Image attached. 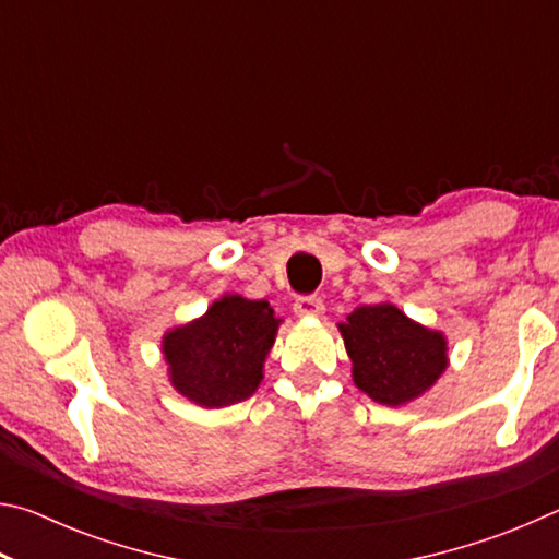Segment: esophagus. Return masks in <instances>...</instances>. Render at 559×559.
I'll list each match as a JSON object with an SVG mask.
<instances>
[{"instance_id": "obj_1", "label": "esophagus", "mask_w": 559, "mask_h": 559, "mask_svg": "<svg viewBox=\"0 0 559 559\" xmlns=\"http://www.w3.org/2000/svg\"><path fill=\"white\" fill-rule=\"evenodd\" d=\"M323 300L316 298V296H306V298H298L296 302H293V313H296L298 318H320L323 316Z\"/></svg>"}]
</instances>
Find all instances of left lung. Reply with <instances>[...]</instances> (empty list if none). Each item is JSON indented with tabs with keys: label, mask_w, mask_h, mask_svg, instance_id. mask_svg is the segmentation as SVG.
I'll return each mask as SVG.
<instances>
[{
	"label": "left lung",
	"mask_w": 559,
	"mask_h": 559,
	"mask_svg": "<svg viewBox=\"0 0 559 559\" xmlns=\"http://www.w3.org/2000/svg\"><path fill=\"white\" fill-rule=\"evenodd\" d=\"M353 382L377 404L402 406L427 394L449 367V340L390 300L359 306L337 323Z\"/></svg>",
	"instance_id": "obj_1"
}]
</instances>
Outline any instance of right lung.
I'll return each mask as SVG.
<instances>
[{
	"mask_svg": "<svg viewBox=\"0 0 559 559\" xmlns=\"http://www.w3.org/2000/svg\"><path fill=\"white\" fill-rule=\"evenodd\" d=\"M283 320L266 300L224 293L206 313L169 328L159 340L167 380L202 409H224L259 390Z\"/></svg>",
	"mask_w": 559,
	"mask_h": 559,
	"instance_id": "right-lung-1",
	"label": "right lung"
}]
</instances>
